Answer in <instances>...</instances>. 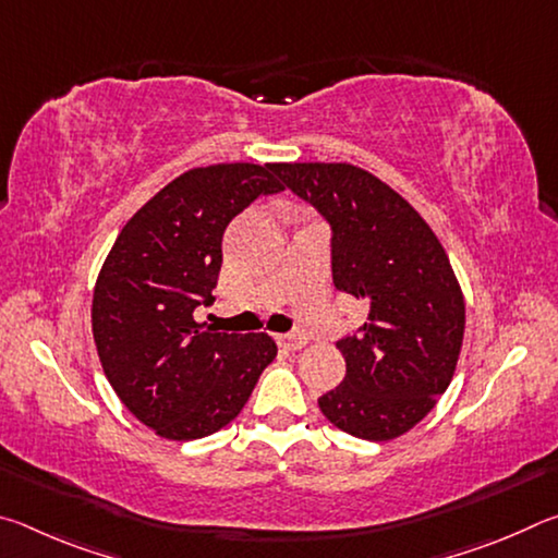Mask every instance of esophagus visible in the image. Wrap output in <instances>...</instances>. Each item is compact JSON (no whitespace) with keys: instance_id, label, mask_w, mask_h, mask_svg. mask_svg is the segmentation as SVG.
Instances as JSON below:
<instances>
[{"instance_id":"esophagus-1","label":"esophagus","mask_w":558,"mask_h":558,"mask_svg":"<svg viewBox=\"0 0 558 558\" xmlns=\"http://www.w3.org/2000/svg\"><path fill=\"white\" fill-rule=\"evenodd\" d=\"M278 344L286 347V349H302L307 344V337L300 335V332H290V335H280L278 337Z\"/></svg>"}]
</instances>
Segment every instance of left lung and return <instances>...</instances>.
I'll return each mask as SVG.
<instances>
[{
    "label": "left lung",
    "instance_id": "1",
    "mask_svg": "<svg viewBox=\"0 0 558 558\" xmlns=\"http://www.w3.org/2000/svg\"><path fill=\"white\" fill-rule=\"evenodd\" d=\"M292 194L329 223L332 280L369 305L337 339L347 362L319 411L339 430L391 440L426 418L456 372L465 302L436 233L381 179L352 165H272Z\"/></svg>",
    "mask_w": 558,
    "mask_h": 558
}]
</instances>
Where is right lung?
I'll list each match as a JSON object with an SVG mask.
<instances>
[{"label": "right lung", "mask_w": 558, "mask_h": 558, "mask_svg": "<svg viewBox=\"0 0 558 558\" xmlns=\"http://www.w3.org/2000/svg\"><path fill=\"white\" fill-rule=\"evenodd\" d=\"M272 165L189 169L122 226L93 290V339L130 413L169 440L231 423L276 359L268 335L194 323L214 302L221 241L233 216L280 194Z\"/></svg>", "instance_id": "1"}]
</instances>
